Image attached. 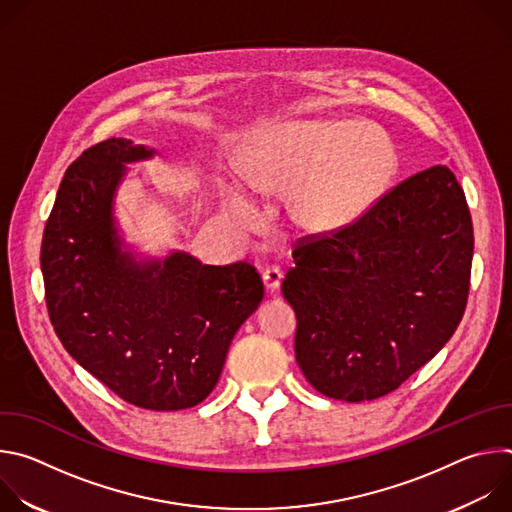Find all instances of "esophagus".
<instances>
[{"label": "esophagus", "instance_id": "1", "mask_svg": "<svg viewBox=\"0 0 512 512\" xmlns=\"http://www.w3.org/2000/svg\"><path fill=\"white\" fill-rule=\"evenodd\" d=\"M281 277H283V273H281L279 265H269V267H265V269H263V275H261V279H263L265 287H267V289H271V291L279 289Z\"/></svg>", "mask_w": 512, "mask_h": 512}]
</instances>
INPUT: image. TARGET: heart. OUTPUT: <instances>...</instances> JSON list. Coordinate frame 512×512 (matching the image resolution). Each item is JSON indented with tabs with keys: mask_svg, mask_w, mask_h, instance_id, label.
<instances>
[{
	"mask_svg": "<svg viewBox=\"0 0 512 512\" xmlns=\"http://www.w3.org/2000/svg\"><path fill=\"white\" fill-rule=\"evenodd\" d=\"M393 172L391 145L354 121H291L263 131L245 160L251 184L289 190L296 221L318 233L336 231L369 210ZM225 204L237 223L255 202L239 178H225Z\"/></svg>",
	"mask_w": 512,
	"mask_h": 512,
	"instance_id": "1",
	"label": "heart"
}]
</instances>
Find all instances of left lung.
I'll list each match as a JSON object with an SVG mask.
<instances>
[{
  "mask_svg": "<svg viewBox=\"0 0 512 512\" xmlns=\"http://www.w3.org/2000/svg\"><path fill=\"white\" fill-rule=\"evenodd\" d=\"M472 216L448 166L421 170L350 225L306 235L281 291L298 316L296 360L330 399L399 389L456 332L470 291Z\"/></svg>",
  "mask_w": 512,
  "mask_h": 512,
  "instance_id": "obj_1",
  "label": "left lung"
}]
</instances>
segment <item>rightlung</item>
<instances>
[{"label": "right lung", "instance_id": "right-lung-1", "mask_svg": "<svg viewBox=\"0 0 512 512\" xmlns=\"http://www.w3.org/2000/svg\"><path fill=\"white\" fill-rule=\"evenodd\" d=\"M154 152L109 137L68 166L46 221L40 265L50 322L66 352L123 401L178 411L204 401L239 326L263 300L247 261L186 253L141 265L119 249L111 200L125 162Z\"/></svg>", "mask_w": 512, "mask_h": 512}]
</instances>
